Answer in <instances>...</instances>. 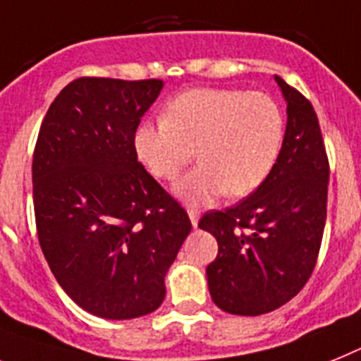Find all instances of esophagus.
Listing matches in <instances>:
<instances>
[{
	"mask_svg": "<svg viewBox=\"0 0 361 361\" xmlns=\"http://www.w3.org/2000/svg\"><path fill=\"white\" fill-rule=\"evenodd\" d=\"M187 213H189V218H190V224H192V227H198V220H200V211L195 207L187 209Z\"/></svg>",
	"mask_w": 361,
	"mask_h": 361,
	"instance_id": "1",
	"label": "esophagus"
}]
</instances>
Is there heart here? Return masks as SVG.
<instances>
[{
	"instance_id": "obj_1",
	"label": "heart",
	"mask_w": 361,
	"mask_h": 361,
	"mask_svg": "<svg viewBox=\"0 0 361 361\" xmlns=\"http://www.w3.org/2000/svg\"><path fill=\"white\" fill-rule=\"evenodd\" d=\"M284 139L279 106L264 93L190 90L165 117L135 130L139 161L157 180H174L195 157L200 165L172 187L187 205L211 204L224 192L246 196L274 171Z\"/></svg>"
}]
</instances>
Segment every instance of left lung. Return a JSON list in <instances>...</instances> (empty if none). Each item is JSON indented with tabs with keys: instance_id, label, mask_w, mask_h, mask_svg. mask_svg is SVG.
Here are the masks:
<instances>
[{
	"instance_id": "8db88e82",
	"label": "left lung",
	"mask_w": 361,
	"mask_h": 361,
	"mask_svg": "<svg viewBox=\"0 0 361 361\" xmlns=\"http://www.w3.org/2000/svg\"><path fill=\"white\" fill-rule=\"evenodd\" d=\"M286 101V132L274 171L226 211H209L200 229L218 242L207 284L218 308L260 316L295 298L310 279L326 220L329 159L310 101L275 75Z\"/></svg>"
}]
</instances>
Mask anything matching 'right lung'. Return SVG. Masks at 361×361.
I'll use <instances>...</instances> for the list:
<instances>
[{
  "label": "right lung",
  "instance_id": "1",
  "mask_svg": "<svg viewBox=\"0 0 361 361\" xmlns=\"http://www.w3.org/2000/svg\"><path fill=\"white\" fill-rule=\"evenodd\" d=\"M163 80L82 77L45 114L32 156L36 229L54 279L104 319L147 316L190 233L181 207L137 161L135 130Z\"/></svg>",
  "mask_w": 361,
  "mask_h": 361
}]
</instances>
